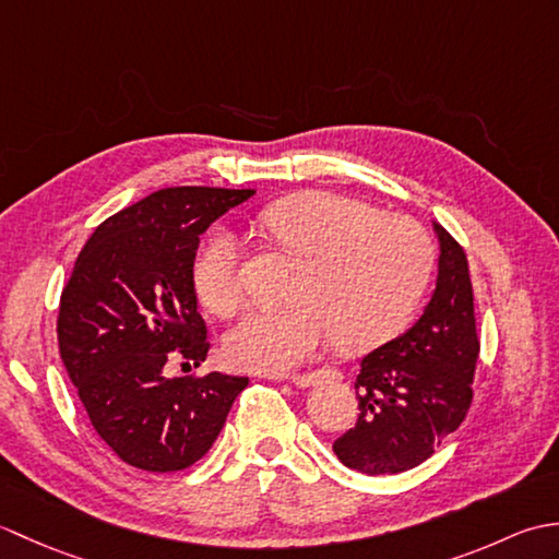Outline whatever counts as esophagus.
Masks as SVG:
<instances>
[{
  "label": "esophagus",
  "instance_id": "34e87169",
  "mask_svg": "<svg viewBox=\"0 0 559 559\" xmlns=\"http://www.w3.org/2000/svg\"><path fill=\"white\" fill-rule=\"evenodd\" d=\"M286 379H290L295 386L310 389V386H317L322 382H338L341 372L338 370H317V372H310V374H293V377H286Z\"/></svg>",
  "mask_w": 559,
  "mask_h": 559
}]
</instances>
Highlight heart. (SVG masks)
Returning <instances> with one entry per match:
<instances>
[{
	"label": "heart",
	"instance_id": "1",
	"mask_svg": "<svg viewBox=\"0 0 559 559\" xmlns=\"http://www.w3.org/2000/svg\"><path fill=\"white\" fill-rule=\"evenodd\" d=\"M259 228L300 266L290 305L259 307L225 338L228 360L249 372L286 374L329 338L346 353L379 346L406 322L430 278L432 240L423 225L360 199L293 194L261 211ZM194 290L221 317L242 307L240 249L230 233H216L201 249Z\"/></svg>",
	"mask_w": 559,
	"mask_h": 559
}]
</instances>
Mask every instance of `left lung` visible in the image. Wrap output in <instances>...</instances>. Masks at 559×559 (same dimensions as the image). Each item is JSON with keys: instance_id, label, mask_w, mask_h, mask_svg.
<instances>
[{"instance_id": "obj_1", "label": "left lung", "mask_w": 559, "mask_h": 559, "mask_svg": "<svg viewBox=\"0 0 559 559\" xmlns=\"http://www.w3.org/2000/svg\"><path fill=\"white\" fill-rule=\"evenodd\" d=\"M439 242L437 283L418 322L360 362L358 423L334 442L343 466L394 476L420 466L463 423L471 406L480 341L468 261L432 223Z\"/></svg>"}]
</instances>
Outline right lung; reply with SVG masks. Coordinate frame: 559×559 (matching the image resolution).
<instances>
[{"label":"right lung","instance_id":"add662e5","mask_svg":"<svg viewBox=\"0 0 559 559\" xmlns=\"http://www.w3.org/2000/svg\"><path fill=\"white\" fill-rule=\"evenodd\" d=\"M254 189L168 187L103 221L62 290L59 353L100 439L148 473L189 468L221 435L247 377L163 374L204 362L199 235Z\"/></svg>","mask_w":559,"mask_h":559}]
</instances>
